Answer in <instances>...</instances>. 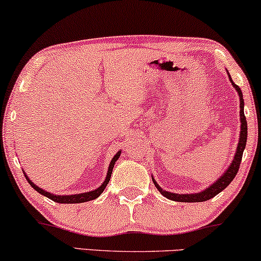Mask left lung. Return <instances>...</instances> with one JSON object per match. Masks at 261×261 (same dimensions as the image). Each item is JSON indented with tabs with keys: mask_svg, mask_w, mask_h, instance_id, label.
Segmentation results:
<instances>
[{
	"mask_svg": "<svg viewBox=\"0 0 261 261\" xmlns=\"http://www.w3.org/2000/svg\"><path fill=\"white\" fill-rule=\"evenodd\" d=\"M230 77V76H229ZM230 82L234 88L237 89L239 94V99H241V122H242V126H241V136H239V143H238V147H237L236 154H234V160H233L232 163H230L229 168L226 170V173H223V175L221 176L218 180H216V182L208 187L206 190L201 191V193H197V194H174V193H168V191H164L157 182H153L155 185V188L160 190V193L167 199L173 200V201H179V202H202V201H207V200L212 199L214 196H216L218 193L224 190L228 185L230 184V181L234 179V176L238 173L239 166H241V161L242 157H243V151L245 148V145H247V136H248V127H247V119H245L244 115V100H243V94H242L241 88L233 82L232 79H230Z\"/></svg>",
	"mask_w": 261,
	"mask_h": 261,
	"instance_id": "1",
	"label": "left lung"
}]
</instances>
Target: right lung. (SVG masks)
Returning <instances> with one entry per match:
<instances>
[{
  "mask_svg": "<svg viewBox=\"0 0 261 261\" xmlns=\"http://www.w3.org/2000/svg\"><path fill=\"white\" fill-rule=\"evenodd\" d=\"M120 157V152H118L115 155H114L112 163H110L109 166V169H108V174H107V178L106 180H104L103 184L100 185L99 188L95 189V190L93 191H89V193H83V194H76V195H54V194L51 193H47V191L43 190V189H40L39 187H37V185L33 182L31 179L28 178V176L25 175L27 180H28L29 184H31V187L33 189H35V190L38 191V193H40L41 195L49 197L50 200H53V201L55 202H59V203H80V202H86V201H91V200H94L97 199L98 196L100 195L101 193L104 191V189H106V187L108 185V182H109L110 180V176H112V172H113V168H114V164H115V162L118 161V158Z\"/></svg>",
  "mask_w": 261,
  "mask_h": 261,
  "instance_id": "add662e5",
  "label": "right lung"
}]
</instances>
